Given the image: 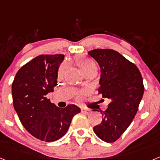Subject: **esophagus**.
<instances>
[{
	"label": "esophagus",
	"mask_w": 160,
	"mask_h": 160,
	"mask_svg": "<svg viewBox=\"0 0 160 160\" xmlns=\"http://www.w3.org/2000/svg\"><path fill=\"white\" fill-rule=\"evenodd\" d=\"M81 111L82 113H83V114H90V112H91V111H90V109H86V108H82Z\"/></svg>",
	"instance_id": "1"
}]
</instances>
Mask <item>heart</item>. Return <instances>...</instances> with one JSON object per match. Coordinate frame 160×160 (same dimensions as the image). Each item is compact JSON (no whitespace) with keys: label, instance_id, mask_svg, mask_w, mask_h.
<instances>
[{"label":"heart","instance_id":"b5f03b06","mask_svg":"<svg viewBox=\"0 0 160 160\" xmlns=\"http://www.w3.org/2000/svg\"><path fill=\"white\" fill-rule=\"evenodd\" d=\"M75 63L78 66V67L80 69V70L84 74L97 73V65H96V63L94 62V61L90 60V59L87 58L78 57L75 59ZM64 66H61L59 68L58 72V77H62L63 73H64Z\"/></svg>","mask_w":160,"mask_h":160}]
</instances>
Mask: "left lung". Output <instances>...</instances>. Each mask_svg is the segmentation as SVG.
I'll return each instance as SVG.
<instances>
[{"instance_id":"8db88e82","label":"left lung","mask_w":160,"mask_h":160,"mask_svg":"<svg viewBox=\"0 0 160 160\" xmlns=\"http://www.w3.org/2000/svg\"><path fill=\"white\" fill-rule=\"evenodd\" d=\"M98 63L101 77L98 94L110 100L101 123L94 127L100 139L114 142L128 129L138 111L144 93L142 78L134 63L118 52L96 49L88 52Z\"/></svg>"}]
</instances>
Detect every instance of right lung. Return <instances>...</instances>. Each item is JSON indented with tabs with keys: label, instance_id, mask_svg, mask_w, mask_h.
Listing matches in <instances>:
<instances>
[{
	"label": "right lung",
	"instance_id": "add662e5",
	"mask_svg": "<svg viewBox=\"0 0 160 160\" xmlns=\"http://www.w3.org/2000/svg\"><path fill=\"white\" fill-rule=\"evenodd\" d=\"M63 54L39 55L18 71L12 84L13 107L26 131L45 142L59 139L67 132L73 117L81 111L75 105L59 108L46 98L57 86Z\"/></svg>",
	"mask_w": 160,
	"mask_h": 160
}]
</instances>
